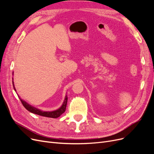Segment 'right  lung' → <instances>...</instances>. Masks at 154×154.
<instances>
[{
    "label": "right lung",
    "instance_id": "add662e5",
    "mask_svg": "<svg viewBox=\"0 0 154 154\" xmlns=\"http://www.w3.org/2000/svg\"><path fill=\"white\" fill-rule=\"evenodd\" d=\"M13 85L14 90L16 91L15 87V85H14V83H13ZM19 99L20 100L23 106H24L27 110L31 112L37 114V115H39V116H44V117L52 118H57L59 117V116H61L64 112L66 111L67 103V96H66V97H65V100L63 101L62 105L61 106V107H60L58 109L56 110L50 111V112H45V111L41 110L37 108H35V106H31V105L27 103V102H26L24 100H22L20 97H19Z\"/></svg>",
    "mask_w": 154,
    "mask_h": 154
}]
</instances>
